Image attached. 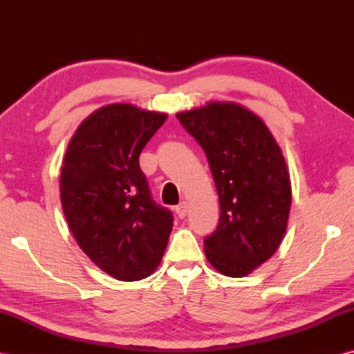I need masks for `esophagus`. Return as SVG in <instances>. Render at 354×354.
<instances>
[{
  "label": "esophagus",
  "mask_w": 354,
  "mask_h": 354,
  "mask_svg": "<svg viewBox=\"0 0 354 354\" xmlns=\"http://www.w3.org/2000/svg\"><path fill=\"white\" fill-rule=\"evenodd\" d=\"M175 212H176L179 219H184V217L187 216V212H189V205H187V202H181V204L176 205Z\"/></svg>",
  "instance_id": "obj_1"
}]
</instances>
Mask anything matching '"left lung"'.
<instances>
[{"label": "left lung", "instance_id": "left-lung-1", "mask_svg": "<svg viewBox=\"0 0 354 354\" xmlns=\"http://www.w3.org/2000/svg\"><path fill=\"white\" fill-rule=\"evenodd\" d=\"M176 118L204 149L219 194V223L204 239L207 259L223 275L245 277L272 257L288 227L292 193L281 150L237 103H208Z\"/></svg>", "mask_w": 354, "mask_h": 354}]
</instances>
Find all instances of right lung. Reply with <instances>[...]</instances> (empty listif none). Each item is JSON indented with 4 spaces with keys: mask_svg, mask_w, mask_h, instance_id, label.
<instances>
[{
    "mask_svg": "<svg viewBox=\"0 0 354 354\" xmlns=\"http://www.w3.org/2000/svg\"><path fill=\"white\" fill-rule=\"evenodd\" d=\"M167 115L114 103L71 138L61 173L66 222L89 259L111 277L137 281L160 265L173 225L158 205L138 158Z\"/></svg>",
    "mask_w": 354,
    "mask_h": 354,
    "instance_id": "add662e5",
    "label": "right lung"
}]
</instances>
